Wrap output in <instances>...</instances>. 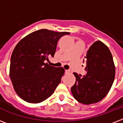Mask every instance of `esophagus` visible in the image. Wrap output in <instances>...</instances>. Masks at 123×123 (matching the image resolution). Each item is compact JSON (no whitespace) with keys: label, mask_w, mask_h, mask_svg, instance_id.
Segmentation results:
<instances>
[{"label":"esophagus","mask_w":123,"mask_h":123,"mask_svg":"<svg viewBox=\"0 0 123 123\" xmlns=\"http://www.w3.org/2000/svg\"><path fill=\"white\" fill-rule=\"evenodd\" d=\"M69 73H70V71H69V69H66V70H65V73H66V74H69Z\"/></svg>","instance_id":"obj_1"}]
</instances>
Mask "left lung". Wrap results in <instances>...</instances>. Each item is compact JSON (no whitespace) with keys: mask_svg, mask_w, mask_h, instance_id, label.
<instances>
[{"mask_svg":"<svg viewBox=\"0 0 123 123\" xmlns=\"http://www.w3.org/2000/svg\"><path fill=\"white\" fill-rule=\"evenodd\" d=\"M85 58L87 74L82 77L73 73L76 82L71 91L76 100L89 105L106 96L114 80L116 69L111 51L100 41H95L90 46Z\"/></svg>","mask_w":123,"mask_h":123,"instance_id":"obj_1","label":"left lung"}]
</instances>
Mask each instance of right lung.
I'll list each match as a JSON object with an SVG mask.
<instances>
[{
  "mask_svg": "<svg viewBox=\"0 0 123 123\" xmlns=\"http://www.w3.org/2000/svg\"><path fill=\"white\" fill-rule=\"evenodd\" d=\"M69 32L40 29L32 32L16 44L11 57L9 76L14 91L24 101L42 102L60 84L63 68L51 66L58 40Z\"/></svg>",
  "mask_w": 123,
  "mask_h": 123,
  "instance_id": "1",
  "label": "right lung"
}]
</instances>
